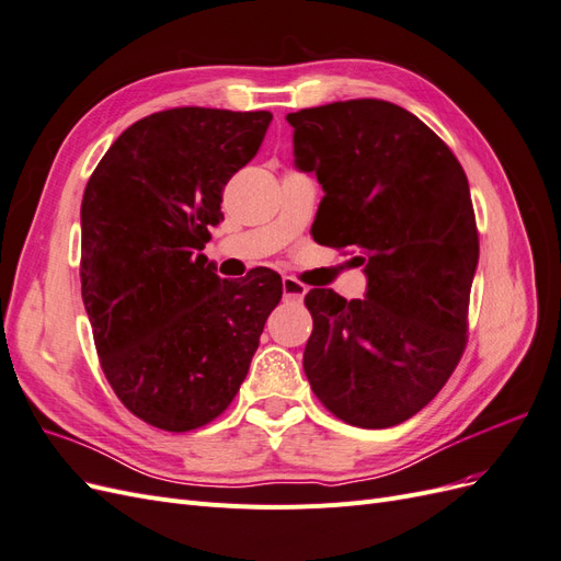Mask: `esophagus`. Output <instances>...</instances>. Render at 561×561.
I'll return each mask as SVG.
<instances>
[{"label":"esophagus","mask_w":561,"mask_h":561,"mask_svg":"<svg viewBox=\"0 0 561 561\" xmlns=\"http://www.w3.org/2000/svg\"><path fill=\"white\" fill-rule=\"evenodd\" d=\"M307 290H309V287L304 285V283H299L297 278H293V276H285V278H283V297H285V299L301 301L304 295H307Z\"/></svg>","instance_id":"34e87169"}]
</instances>
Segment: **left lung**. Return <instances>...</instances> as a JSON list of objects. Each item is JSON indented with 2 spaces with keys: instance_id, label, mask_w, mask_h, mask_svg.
<instances>
[{
  "instance_id": "obj_1",
  "label": "left lung",
  "mask_w": 561,
  "mask_h": 561,
  "mask_svg": "<svg viewBox=\"0 0 561 561\" xmlns=\"http://www.w3.org/2000/svg\"><path fill=\"white\" fill-rule=\"evenodd\" d=\"M295 165L322 196L313 239L353 248L367 297L311 290L304 371L351 426L388 428L423 410L461 360L480 239L461 163L393 103L346 100L287 114Z\"/></svg>"
}]
</instances>
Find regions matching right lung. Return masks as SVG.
Masks as SVG:
<instances>
[{"label": "right lung", "instance_id": "1", "mask_svg": "<svg viewBox=\"0 0 561 561\" xmlns=\"http://www.w3.org/2000/svg\"><path fill=\"white\" fill-rule=\"evenodd\" d=\"M271 112L175 107L128 126L81 201V297L116 398L168 433L206 426L248 375L283 283L222 280L201 250Z\"/></svg>", "mask_w": 561, "mask_h": 561}]
</instances>
